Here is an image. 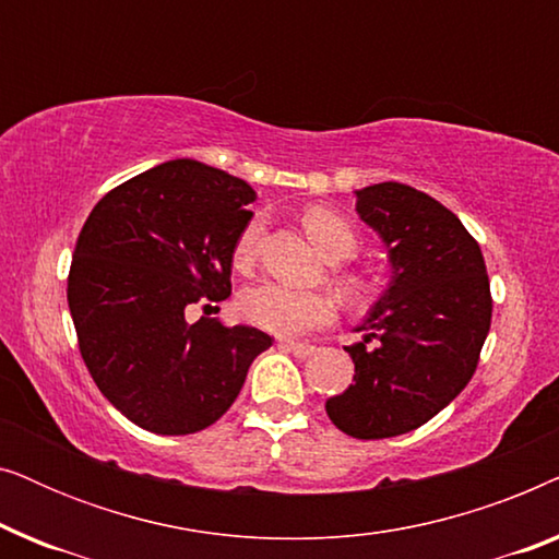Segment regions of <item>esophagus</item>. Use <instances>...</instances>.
Instances as JSON below:
<instances>
[{"label":"esophagus","mask_w":559,"mask_h":559,"mask_svg":"<svg viewBox=\"0 0 559 559\" xmlns=\"http://www.w3.org/2000/svg\"><path fill=\"white\" fill-rule=\"evenodd\" d=\"M280 346L289 350V354H295L297 358H310L316 354V346H310V343H295V341H280Z\"/></svg>","instance_id":"esophagus-1"}]
</instances>
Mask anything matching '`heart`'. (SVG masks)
Returning a JSON list of instances; mask_svg holds the SVG:
<instances>
[{
  "mask_svg": "<svg viewBox=\"0 0 559 559\" xmlns=\"http://www.w3.org/2000/svg\"><path fill=\"white\" fill-rule=\"evenodd\" d=\"M302 226L308 231L310 241L316 243L320 254L328 262H343L356 254L358 239L354 226L346 218L323 205H312L302 213ZM264 234V218L251 216L247 226L241 228L234 243V264L239 270H249L257 259L259 241ZM343 287L348 295H361L366 282L356 274L343 277ZM241 316L264 331L277 335H302L312 328H323L335 316V302L323 293H305V289H293L277 282H262V285L249 287L239 300Z\"/></svg>",
  "mask_w": 559,
  "mask_h": 559,
  "instance_id": "1",
  "label": "heart"
}]
</instances>
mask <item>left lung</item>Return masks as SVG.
Listing matches in <instances>:
<instances>
[{
	"instance_id": "8db88e82",
	"label": "left lung",
	"mask_w": 559,
	"mask_h": 559,
	"mask_svg": "<svg viewBox=\"0 0 559 559\" xmlns=\"http://www.w3.org/2000/svg\"><path fill=\"white\" fill-rule=\"evenodd\" d=\"M356 213L379 234L392 277L356 325L364 338L346 346L354 384L325 412L350 438L381 440L417 430L463 392L493 305L478 241L435 198L377 182L356 190Z\"/></svg>"
}]
</instances>
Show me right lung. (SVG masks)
Here are the masks:
<instances>
[{
  "label": "right lung",
  "instance_id": "1",
  "mask_svg": "<svg viewBox=\"0 0 559 559\" xmlns=\"http://www.w3.org/2000/svg\"><path fill=\"white\" fill-rule=\"evenodd\" d=\"M249 182L170 159L106 193L81 228L68 274L79 348L102 394L157 435L216 423L272 338L188 316L231 295L236 236L254 216Z\"/></svg>",
  "mask_w": 559,
  "mask_h": 559
}]
</instances>
